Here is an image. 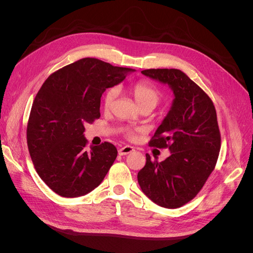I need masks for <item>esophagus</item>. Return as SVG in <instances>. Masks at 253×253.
Wrapping results in <instances>:
<instances>
[{
  "label": "esophagus",
  "instance_id": "1",
  "mask_svg": "<svg viewBox=\"0 0 253 253\" xmlns=\"http://www.w3.org/2000/svg\"><path fill=\"white\" fill-rule=\"evenodd\" d=\"M134 151V148L131 147V145H125V147H122L118 150V153L119 155H126V154H129V153H132Z\"/></svg>",
  "mask_w": 253,
  "mask_h": 253
}]
</instances>
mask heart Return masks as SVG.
<instances>
[{"mask_svg": "<svg viewBox=\"0 0 253 253\" xmlns=\"http://www.w3.org/2000/svg\"><path fill=\"white\" fill-rule=\"evenodd\" d=\"M132 93L140 109L145 108V106H150V108L154 109L158 102L162 100V93H160L159 89L148 81H138L135 83L132 87ZM117 96V87H112L106 91L103 98L104 109L109 110ZM125 133L127 137H132L134 134L132 129H125Z\"/></svg>", "mask_w": 253, "mask_h": 253, "instance_id": "obj_1", "label": "heart"}]
</instances>
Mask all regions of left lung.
<instances>
[{"mask_svg":"<svg viewBox=\"0 0 253 253\" xmlns=\"http://www.w3.org/2000/svg\"><path fill=\"white\" fill-rule=\"evenodd\" d=\"M141 74L168 84L174 99L149 143L169 148L171 155L162 163L145 155L137 178L152 202L176 209L193 200L215 168L220 150L216 111L210 97L179 70L152 68Z\"/></svg>","mask_w":253,"mask_h":253,"instance_id":"8db88e82","label":"left lung"}]
</instances>
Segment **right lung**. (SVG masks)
<instances>
[{
    "label": "right lung",
    "mask_w": 253,
    "mask_h": 253,
    "mask_svg": "<svg viewBox=\"0 0 253 253\" xmlns=\"http://www.w3.org/2000/svg\"><path fill=\"white\" fill-rule=\"evenodd\" d=\"M134 71L83 58L42 84L29 115L27 145L37 173L58 195H85L109 172L117 157L116 147L105 141L87 150L84 125L100 117L103 91Z\"/></svg>",
    "instance_id": "add662e5"
}]
</instances>
